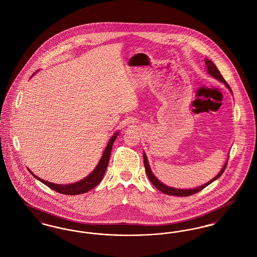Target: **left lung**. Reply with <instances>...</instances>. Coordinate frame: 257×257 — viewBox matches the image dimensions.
Segmentation results:
<instances>
[{"label":"left lung","mask_w":257,"mask_h":257,"mask_svg":"<svg viewBox=\"0 0 257 257\" xmlns=\"http://www.w3.org/2000/svg\"><path fill=\"white\" fill-rule=\"evenodd\" d=\"M205 63H206V67H207V72L210 74L212 77H214L215 79L219 80L221 83H223L225 86H227L229 88V90L232 92L230 86H228V84L226 83V81L223 79V77L221 76L219 69L217 68V66L214 64V62L211 61V60H204ZM144 163H145V168H146V171H147V176L149 178V180L151 181V183L153 184L159 191H161L162 193L166 194V195H169V196H189L196 194L198 192H200L201 190H203L205 187H207L208 185L214 182L215 180H217L220 175L223 173V171L226 168V165L227 163L224 164L223 168L221 169V171L219 172V174L217 176H215L213 179H211L209 182H207L200 187H197L195 189H189V190H182V189H176V188H171L169 186H166L162 182H160L159 180L155 177V175L152 173V171L150 170V167H149V164H148V161H147V155L146 153H144Z\"/></svg>","instance_id":"left-lung-1"}]
</instances>
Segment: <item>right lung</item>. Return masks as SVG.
I'll use <instances>...</instances> for the list:
<instances>
[{"mask_svg": "<svg viewBox=\"0 0 257 257\" xmlns=\"http://www.w3.org/2000/svg\"><path fill=\"white\" fill-rule=\"evenodd\" d=\"M118 135V132L114 133V135L110 138L106 149L101 157V159L99 161L96 168L92 171V172L85 177L84 179H82L79 182H76L73 184H68V185H60V184L51 183L48 181H45L41 178H39L37 175H35L32 171H30L37 180H39L40 182L45 184L46 186H48L50 189L60 193L63 195H68V196H75V195H81V194H85L86 192H88L89 190H92L95 186H97L100 183V181L102 180L105 171L107 170L108 164H109V160H110V152H111V147L112 145L116 139Z\"/></svg>", "mask_w": 257, "mask_h": 257, "instance_id": "obj_1", "label": "right lung"}]
</instances>
